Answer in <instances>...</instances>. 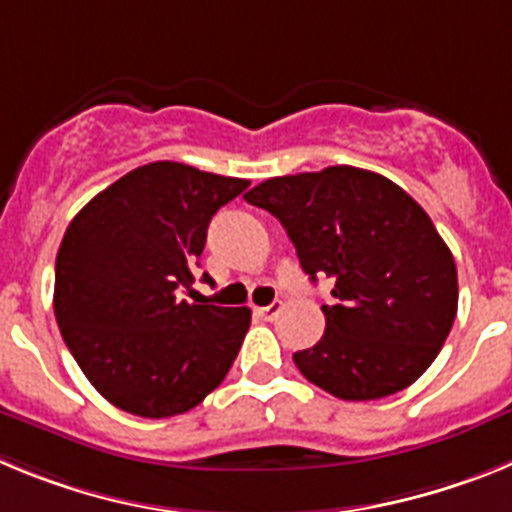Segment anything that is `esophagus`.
Returning a JSON list of instances; mask_svg holds the SVG:
<instances>
[{
	"mask_svg": "<svg viewBox=\"0 0 512 512\" xmlns=\"http://www.w3.org/2000/svg\"><path fill=\"white\" fill-rule=\"evenodd\" d=\"M282 307H284L282 302H271V305H266V307H253V312H256V315L264 320H274L279 312H282Z\"/></svg>",
	"mask_w": 512,
	"mask_h": 512,
	"instance_id": "obj_1",
	"label": "esophagus"
}]
</instances>
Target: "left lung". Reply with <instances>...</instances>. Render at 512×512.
<instances>
[{"instance_id": "8db88e82", "label": "left lung", "mask_w": 512, "mask_h": 512, "mask_svg": "<svg viewBox=\"0 0 512 512\" xmlns=\"http://www.w3.org/2000/svg\"><path fill=\"white\" fill-rule=\"evenodd\" d=\"M243 197L284 225L312 282H336L323 338L292 356L302 377L354 402L410 387L459 305L454 256L428 212L387 176L356 166L274 176Z\"/></svg>"}]
</instances>
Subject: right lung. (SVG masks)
<instances>
[{
  "label": "right lung",
  "mask_w": 512,
  "mask_h": 512,
  "mask_svg": "<svg viewBox=\"0 0 512 512\" xmlns=\"http://www.w3.org/2000/svg\"><path fill=\"white\" fill-rule=\"evenodd\" d=\"M248 187L176 161L146 164L81 207L56 256L53 310L94 390L140 418L197 408L230 372L248 307L194 305L212 215Z\"/></svg>",
  "instance_id": "obj_1"
}]
</instances>
